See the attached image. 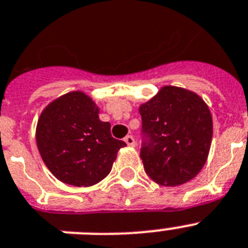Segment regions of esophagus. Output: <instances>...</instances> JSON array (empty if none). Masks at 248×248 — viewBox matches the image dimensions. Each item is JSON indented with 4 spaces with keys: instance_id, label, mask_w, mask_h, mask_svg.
Returning <instances> with one entry per match:
<instances>
[{
    "instance_id": "34e87169",
    "label": "esophagus",
    "mask_w": 248,
    "mask_h": 248,
    "mask_svg": "<svg viewBox=\"0 0 248 248\" xmlns=\"http://www.w3.org/2000/svg\"><path fill=\"white\" fill-rule=\"evenodd\" d=\"M124 141L129 147H135V139L133 138V135H126L125 138H124Z\"/></svg>"
}]
</instances>
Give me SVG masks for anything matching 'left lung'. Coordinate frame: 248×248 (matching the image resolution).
Returning a JSON list of instances; mask_svg holds the SVG:
<instances>
[{"mask_svg":"<svg viewBox=\"0 0 248 248\" xmlns=\"http://www.w3.org/2000/svg\"><path fill=\"white\" fill-rule=\"evenodd\" d=\"M143 130L149 144L140 150L145 172L152 181L177 187L202 170L212 143V115L196 93L166 85L139 107Z\"/></svg>","mask_w":248,"mask_h":248,"instance_id":"8db88e82","label":"left lung"}]
</instances>
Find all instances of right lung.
Segmentation results:
<instances>
[{
  "mask_svg": "<svg viewBox=\"0 0 248 248\" xmlns=\"http://www.w3.org/2000/svg\"><path fill=\"white\" fill-rule=\"evenodd\" d=\"M99 107L85 93L61 95L42 110L36 143L42 160L65 185L90 187L110 173L123 140L111 137L110 123L99 119Z\"/></svg>",
  "mask_w": 248,
  "mask_h": 248,
  "instance_id": "right-lung-1",
  "label": "right lung"
}]
</instances>
